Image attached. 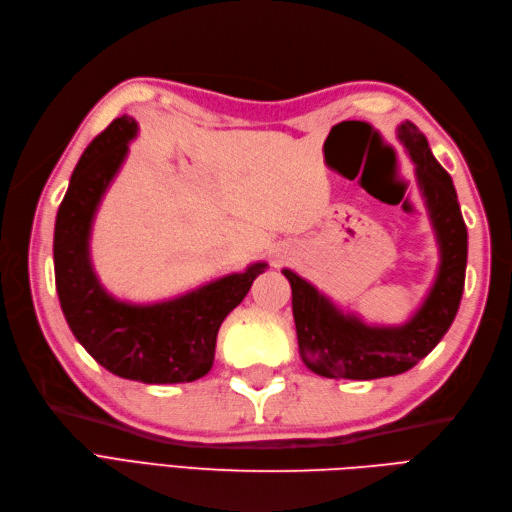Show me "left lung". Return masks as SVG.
Segmentation results:
<instances>
[{
    "instance_id": "left-lung-1",
    "label": "left lung",
    "mask_w": 512,
    "mask_h": 512,
    "mask_svg": "<svg viewBox=\"0 0 512 512\" xmlns=\"http://www.w3.org/2000/svg\"><path fill=\"white\" fill-rule=\"evenodd\" d=\"M416 168L418 190L440 245V269L427 299L399 327H369L344 314L303 277L284 269L292 288V316L303 363L324 378L376 380L404 374L438 346L451 329L466 284L468 230L451 175L438 164L425 134L412 121L397 128Z\"/></svg>"
}]
</instances>
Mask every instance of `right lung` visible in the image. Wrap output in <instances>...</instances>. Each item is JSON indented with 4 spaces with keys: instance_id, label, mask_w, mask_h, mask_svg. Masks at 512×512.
<instances>
[{
    "instance_id": "add662e5",
    "label": "right lung",
    "mask_w": 512,
    "mask_h": 512,
    "mask_svg": "<svg viewBox=\"0 0 512 512\" xmlns=\"http://www.w3.org/2000/svg\"><path fill=\"white\" fill-rule=\"evenodd\" d=\"M136 132L132 117H117L76 164L55 220V286L70 331L111 374L145 384L192 382L209 374L224 318L267 262L160 303L134 305L108 294L91 267V224Z\"/></svg>"
}]
</instances>
